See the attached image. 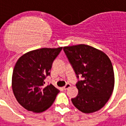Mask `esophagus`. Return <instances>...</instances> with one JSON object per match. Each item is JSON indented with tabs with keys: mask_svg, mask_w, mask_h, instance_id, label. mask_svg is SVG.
<instances>
[{
	"mask_svg": "<svg viewBox=\"0 0 126 126\" xmlns=\"http://www.w3.org/2000/svg\"><path fill=\"white\" fill-rule=\"evenodd\" d=\"M70 86H71V84H66V85H65V86H64V87H63V90H67L68 88H70Z\"/></svg>",
	"mask_w": 126,
	"mask_h": 126,
	"instance_id": "obj_1",
	"label": "esophagus"
}]
</instances>
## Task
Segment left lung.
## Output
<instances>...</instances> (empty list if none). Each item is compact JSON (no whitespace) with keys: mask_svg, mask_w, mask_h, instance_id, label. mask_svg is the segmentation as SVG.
Segmentation results:
<instances>
[{"mask_svg":"<svg viewBox=\"0 0 126 126\" xmlns=\"http://www.w3.org/2000/svg\"><path fill=\"white\" fill-rule=\"evenodd\" d=\"M63 50L79 79L76 86L79 94L72 103L84 113L100 110L110 97L114 86L113 67L101 50L86 44L65 46Z\"/></svg>","mask_w":126,"mask_h":126,"instance_id":"1","label":"left lung"}]
</instances>
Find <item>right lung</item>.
<instances>
[{"mask_svg": "<svg viewBox=\"0 0 126 126\" xmlns=\"http://www.w3.org/2000/svg\"><path fill=\"white\" fill-rule=\"evenodd\" d=\"M62 49H35L25 53L16 63L12 86L17 101L29 111L42 112L53 104L59 90L44 79L50 75L52 63Z\"/></svg>", "mask_w": 126, "mask_h": 126, "instance_id": "1", "label": "right lung"}]
</instances>
